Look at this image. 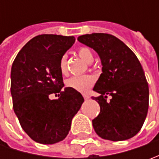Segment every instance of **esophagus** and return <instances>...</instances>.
<instances>
[{"label":"esophagus","mask_w":159,"mask_h":159,"mask_svg":"<svg viewBox=\"0 0 159 159\" xmlns=\"http://www.w3.org/2000/svg\"><path fill=\"white\" fill-rule=\"evenodd\" d=\"M83 97H84V99H85V100H88V99H89V97H90V96H89V95L84 94V95H83Z\"/></svg>","instance_id":"obj_1"}]
</instances>
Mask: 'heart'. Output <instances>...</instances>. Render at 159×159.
Segmentation results:
<instances>
[{
    "label": "heart",
    "instance_id": "b5f03b06",
    "mask_svg": "<svg viewBox=\"0 0 159 159\" xmlns=\"http://www.w3.org/2000/svg\"><path fill=\"white\" fill-rule=\"evenodd\" d=\"M78 54L83 60L87 63H92L94 60V54L92 50L88 47H80L78 50ZM59 70L63 75H66L67 70V57L64 55L60 58L59 61ZM95 84L94 77L90 75H77L68 79L65 81L67 88L74 89L80 93H86L93 87Z\"/></svg>",
    "mask_w": 159,
    "mask_h": 159
}]
</instances>
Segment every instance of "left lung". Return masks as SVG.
<instances>
[{
  "label": "left lung",
  "instance_id": "obj_1",
  "mask_svg": "<svg viewBox=\"0 0 159 159\" xmlns=\"http://www.w3.org/2000/svg\"><path fill=\"white\" fill-rule=\"evenodd\" d=\"M78 40L95 49L102 65L94 87L100 96H92L100 105L92 120L95 133L114 142L130 139L141 130L149 109V85L137 57L111 34H85Z\"/></svg>",
  "mask_w": 159,
  "mask_h": 159
}]
</instances>
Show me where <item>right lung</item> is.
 Returning a JSON list of instances; mask_svg holds the SVG:
<instances>
[{
	"instance_id": "add662e5",
	"label": "right lung",
	"mask_w": 159,
	"mask_h": 159,
	"mask_svg": "<svg viewBox=\"0 0 159 159\" xmlns=\"http://www.w3.org/2000/svg\"><path fill=\"white\" fill-rule=\"evenodd\" d=\"M74 41L73 36L38 35L23 47L12 64L13 109L24 131L36 143L53 144L63 141L84 102L76 90H62L64 81L59 61ZM51 93L58 99L50 100Z\"/></svg>"
}]
</instances>
